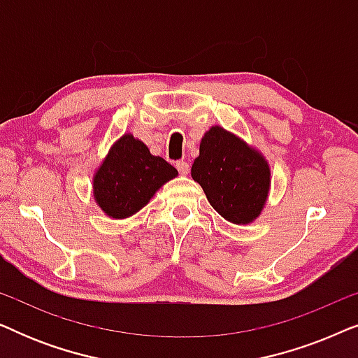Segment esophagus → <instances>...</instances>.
Returning <instances> with one entry per match:
<instances>
[{
    "label": "esophagus",
    "mask_w": 358,
    "mask_h": 358,
    "mask_svg": "<svg viewBox=\"0 0 358 358\" xmlns=\"http://www.w3.org/2000/svg\"><path fill=\"white\" fill-rule=\"evenodd\" d=\"M176 168H178L179 174L185 176V174H189V169H190V166H189L187 161H178V163H176Z\"/></svg>",
    "instance_id": "esophagus-1"
}]
</instances>
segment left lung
Instances as JSON below:
<instances>
[{
  "instance_id": "8db88e82",
  "label": "left lung",
  "mask_w": 358,
  "mask_h": 358,
  "mask_svg": "<svg viewBox=\"0 0 358 358\" xmlns=\"http://www.w3.org/2000/svg\"><path fill=\"white\" fill-rule=\"evenodd\" d=\"M190 176L210 205L233 224L261 217L272 180L266 156L220 125L205 131Z\"/></svg>"
}]
</instances>
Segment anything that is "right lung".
Here are the masks:
<instances>
[{
  "mask_svg": "<svg viewBox=\"0 0 358 358\" xmlns=\"http://www.w3.org/2000/svg\"><path fill=\"white\" fill-rule=\"evenodd\" d=\"M174 178V166L151 155L148 146L131 134H124L94 171L92 195L104 215L124 220L140 212Z\"/></svg>",
  "mask_w": 358,
  "mask_h": 358,
  "instance_id": "add662e5",
  "label": "right lung"
}]
</instances>
